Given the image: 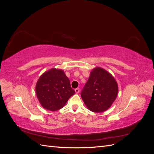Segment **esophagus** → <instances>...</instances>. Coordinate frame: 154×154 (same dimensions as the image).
<instances>
[{"label":"esophagus","mask_w":154,"mask_h":154,"mask_svg":"<svg viewBox=\"0 0 154 154\" xmlns=\"http://www.w3.org/2000/svg\"><path fill=\"white\" fill-rule=\"evenodd\" d=\"M79 92H80V88H75V92L76 93V94H78Z\"/></svg>","instance_id":"34e87169"}]
</instances>
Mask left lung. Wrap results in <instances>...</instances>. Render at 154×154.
<instances>
[{"label":"left lung","mask_w":154,"mask_h":154,"mask_svg":"<svg viewBox=\"0 0 154 154\" xmlns=\"http://www.w3.org/2000/svg\"><path fill=\"white\" fill-rule=\"evenodd\" d=\"M118 92L114 77L100 67L93 69L81 92L87 108L94 112H102L110 108Z\"/></svg>","instance_id":"8db88e82"}]
</instances>
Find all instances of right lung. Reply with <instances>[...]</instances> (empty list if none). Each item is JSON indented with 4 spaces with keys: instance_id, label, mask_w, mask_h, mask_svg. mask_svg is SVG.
Returning a JSON list of instances; mask_svg holds the SVG:
<instances>
[{
    "instance_id": "1",
    "label": "right lung",
    "mask_w": 154,
    "mask_h": 154,
    "mask_svg": "<svg viewBox=\"0 0 154 154\" xmlns=\"http://www.w3.org/2000/svg\"><path fill=\"white\" fill-rule=\"evenodd\" d=\"M36 93L44 109L55 111L62 109L75 91L63 71L52 69L40 77Z\"/></svg>"
}]
</instances>
